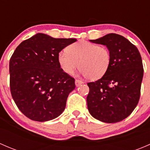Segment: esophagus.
Returning a JSON list of instances; mask_svg holds the SVG:
<instances>
[{"label": "esophagus", "mask_w": 150, "mask_h": 150, "mask_svg": "<svg viewBox=\"0 0 150 150\" xmlns=\"http://www.w3.org/2000/svg\"><path fill=\"white\" fill-rule=\"evenodd\" d=\"M75 86H76L77 87H78V86H80L81 85H82L83 83V81H80V80H78V79L75 80Z\"/></svg>", "instance_id": "34e87169"}]
</instances>
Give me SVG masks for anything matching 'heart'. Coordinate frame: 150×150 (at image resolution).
<instances>
[{"mask_svg": "<svg viewBox=\"0 0 150 150\" xmlns=\"http://www.w3.org/2000/svg\"><path fill=\"white\" fill-rule=\"evenodd\" d=\"M58 62L62 70L72 75L75 69L89 80H97L105 75L111 63V54L107 47L87 41L72 43L58 54Z\"/></svg>", "mask_w": 150, "mask_h": 150, "instance_id": "obj_1", "label": "heart"}]
</instances>
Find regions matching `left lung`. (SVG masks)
Here are the masks:
<instances>
[{
	"label": "left lung",
	"instance_id": "left-lung-1",
	"mask_svg": "<svg viewBox=\"0 0 150 150\" xmlns=\"http://www.w3.org/2000/svg\"><path fill=\"white\" fill-rule=\"evenodd\" d=\"M90 41L107 46L111 63L102 78L88 83V110L99 121L120 122L131 114L139 100L144 75L140 53L128 39L115 33Z\"/></svg>",
	"mask_w": 150,
	"mask_h": 150
}]
</instances>
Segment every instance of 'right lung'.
<instances>
[{"label": "right lung", "instance_id": "1", "mask_svg": "<svg viewBox=\"0 0 150 150\" xmlns=\"http://www.w3.org/2000/svg\"><path fill=\"white\" fill-rule=\"evenodd\" d=\"M37 33L20 43L9 62L10 88L18 108L38 122L59 117L66 107L75 79L58 62V54L76 41Z\"/></svg>", "mask_w": 150, "mask_h": 150}]
</instances>
